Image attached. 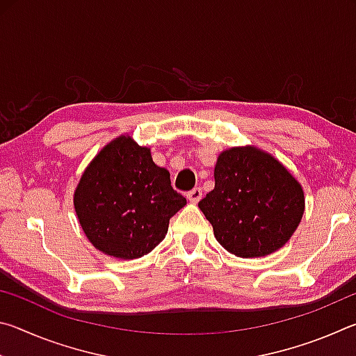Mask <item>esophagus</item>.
Here are the masks:
<instances>
[{
  "instance_id": "34e87169",
  "label": "esophagus",
  "mask_w": 356,
  "mask_h": 356,
  "mask_svg": "<svg viewBox=\"0 0 356 356\" xmlns=\"http://www.w3.org/2000/svg\"><path fill=\"white\" fill-rule=\"evenodd\" d=\"M186 197H188L191 202H197L202 197V188L201 186H195V188L186 193Z\"/></svg>"
}]
</instances>
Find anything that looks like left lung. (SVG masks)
<instances>
[{
  "instance_id": "1",
  "label": "left lung",
  "mask_w": 356,
  "mask_h": 356,
  "mask_svg": "<svg viewBox=\"0 0 356 356\" xmlns=\"http://www.w3.org/2000/svg\"><path fill=\"white\" fill-rule=\"evenodd\" d=\"M197 206L222 248L240 257H259L291 238L305 212V196L272 155L232 147L218 156L215 188Z\"/></svg>"
}]
</instances>
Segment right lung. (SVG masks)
<instances>
[{
  "instance_id": "1",
  "label": "right lung",
  "mask_w": 356,
  "mask_h": 356,
  "mask_svg": "<svg viewBox=\"0 0 356 356\" xmlns=\"http://www.w3.org/2000/svg\"><path fill=\"white\" fill-rule=\"evenodd\" d=\"M75 212L84 234L108 256L136 259L152 251L186 200L171 186L147 147L120 136L100 150L76 186Z\"/></svg>"
}]
</instances>
